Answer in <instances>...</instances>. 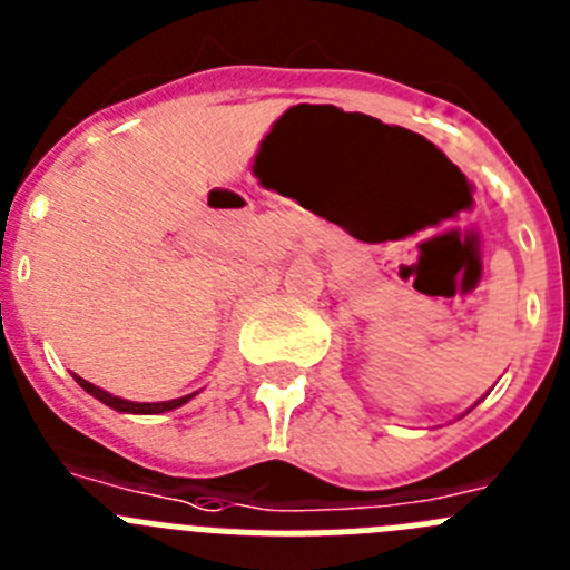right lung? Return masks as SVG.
Here are the masks:
<instances>
[{"instance_id":"1","label":"right lung","mask_w":570,"mask_h":570,"mask_svg":"<svg viewBox=\"0 0 570 570\" xmlns=\"http://www.w3.org/2000/svg\"><path fill=\"white\" fill-rule=\"evenodd\" d=\"M77 382L85 387V391H88L90 396H94V400L105 402V405L114 407V411H119V414H165V411L183 407L185 402H190L196 394H199V391H194V394L179 396V400H168V402H130V400H122V396L108 394V391L97 387V385H94V382L82 380V376H77Z\"/></svg>"}]
</instances>
